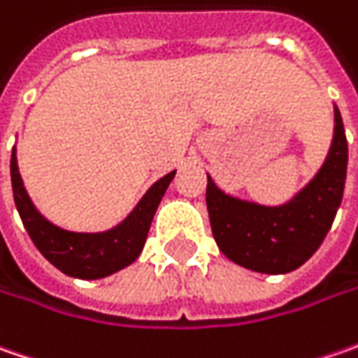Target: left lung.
Masks as SVG:
<instances>
[{"label":"left lung","mask_w":358,"mask_h":358,"mask_svg":"<svg viewBox=\"0 0 358 358\" xmlns=\"http://www.w3.org/2000/svg\"><path fill=\"white\" fill-rule=\"evenodd\" d=\"M349 147L335 105V133L317 175L277 207L227 195L207 175V211L217 247L241 267L267 275L299 268L321 247L335 221L347 179Z\"/></svg>","instance_id":"left-lung-1"}]
</instances>
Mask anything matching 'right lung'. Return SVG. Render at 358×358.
<instances>
[{
    "instance_id": "right-lung-1",
    "label": "right lung",
    "mask_w": 358,
    "mask_h": 358,
    "mask_svg": "<svg viewBox=\"0 0 358 358\" xmlns=\"http://www.w3.org/2000/svg\"><path fill=\"white\" fill-rule=\"evenodd\" d=\"M9 167L13 201L23 227L53 267L76 279H103L131 265L141 255L153 215L175 177V171H171L155 181L117 227L101 233H76L53 225L35 209L21 181L15 147Z\"/></svg>"
}]
</instances>
